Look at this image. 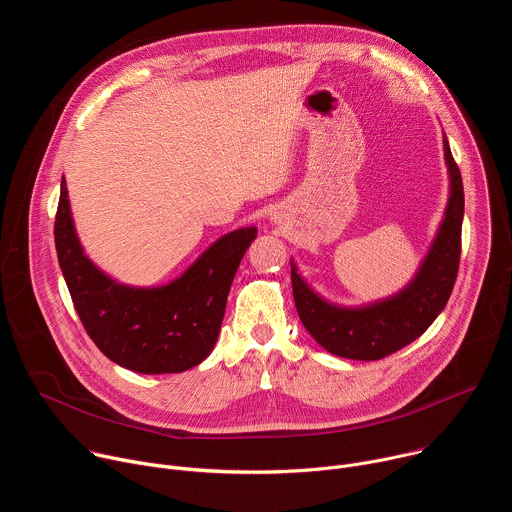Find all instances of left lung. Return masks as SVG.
Segmentation results:
<instances>
[{
	"mask_svg": "<svg viewBox=\"0 0 512 512\" xmlns=\"http://www.w3.org/2000/svg\"><path fill=\"white\" fill-rule=\"evenodd\" d=\"M450 194L444 218L415 275L397 294L360 306H340L302 277L291 259V287L304 328L330 354L352 360L385 358L419 338L446 308L460 265L464 186L444 133Z\"/></svg>",
	"mask_w": 512,
	"mask_h": 512,
	"instance_id": "left-lung-1",
	"label": "left lung"
}]
</instances>
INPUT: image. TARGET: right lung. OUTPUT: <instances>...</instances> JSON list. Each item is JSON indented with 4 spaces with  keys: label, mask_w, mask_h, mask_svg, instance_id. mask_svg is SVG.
<instances>
[{
    "label": "right lung",
    "mask_w": 512,
    "mask_h": 512,
    "mask_svg": "<svg viewBox=\"0 0 512 512\" xmlns=\"http://www.w3.org/2000/svg\"><path fill=\"white\" fill-rule=\"evenodd\" d=\"M255 237L257 227L223 235L164 285L119 283L87 257L72 221L66 180L60 182L54 241L72 304L97 348L139 375L182 373L212 352L231 283Z\"/></svg>",
    "instance_id": "1"
}]
</instances>
